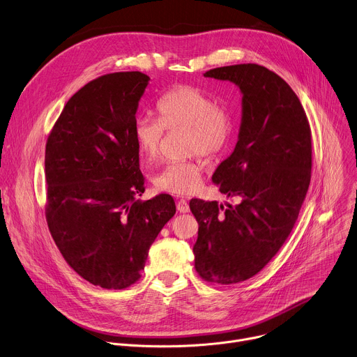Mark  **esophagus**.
<instances>
[{
	"mask_svg": "<svg viewBox=\"0 0 357 357\" xmlns=\"http://www.w3.org/2000/svg\"><path fill=\"white\" fill-rule=\"evenodd\" d=\"M176 208H178V211L179 213H189V204H188V202L185 200V199H181V200H178V203H176Z\"/></svg>",
	"mask_w": 357,
	"mask_h": 357,
	"instance_id": "34e87169",
	"label": "esophagus"
}]
</instances>
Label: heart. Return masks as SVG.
I'll return each mask as SVG.
<instances>
[{
    "label": "heart",
    "mask_w": 357,
    "mask_h": 357,
    "mask_svg": "<svg viewBox=\"0 0 357 357\" xmlns=\"http://www.w3.org/2000/svg\"><path fill=\"white\" fill-rule=\"evenodd\" d=\"M155 110L158 121L139 117L133 125L137 149L150 162L161 155L165 130H186L185 153L200 154L207 160L218 158L231 144L234 128L228 110L195 86L171 88L157 100ZM202 174L203 165L199 158L176 161L154 176V185L162 192L188 196L200 189Z\"/></svg>",
    "instance_id": "obj_1"
}]
</instances>
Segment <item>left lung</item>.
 I'll use <instances>...</instances> for the list:
<instances>
[{"label":"left lung","instance_id":"1","mask_svg":"<svg viewBox=\"0 0 357 357\" xmlns=\"http://www.w3.org/2000/svg\"><path fill=\"white\" fill-rule=\"evenodd\" d=\"M204 77L243 93L238 142L211 178L240 203L190 200L195 268L206 282L234 284L261 272L290 235L311 181V130L294 91L266 67L235 64Z\"/></svg>","mask_w":357,"mask_h":357}]
</instances>
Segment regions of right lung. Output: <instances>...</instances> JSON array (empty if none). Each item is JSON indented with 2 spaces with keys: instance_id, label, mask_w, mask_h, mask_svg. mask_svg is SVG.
Listing matches in <instances>:
<instances>
[{
  "instance_id": "add662e5",
  "label": "right lung",
  "mask_w": 357,
  "mask_h": 357,
  "mask_svg": "<svg viewBox=\"0 0 357 357\" xmlns=\"http://www.w3.org/2000/svg\"><path fill=\"white\" fill-rule=\"evenodd\" d=\"M150 77L102 75L75 92L49 135L46 220L66 262L102 289L136 283L149 250L174 217L172 196L142 202L133 125Z\"/></svg>"
}]
</instances>
